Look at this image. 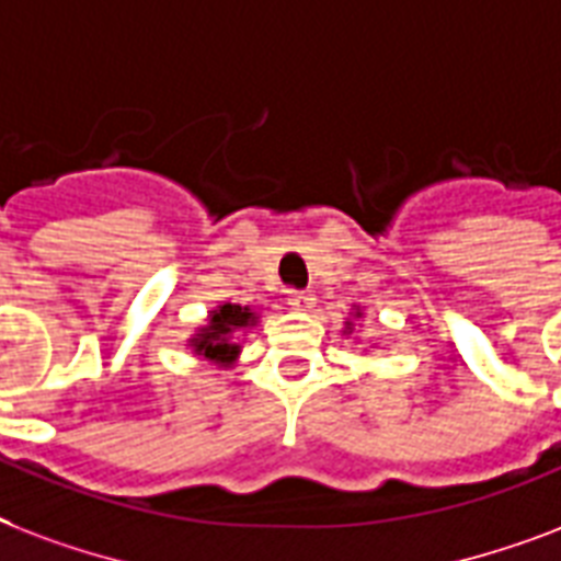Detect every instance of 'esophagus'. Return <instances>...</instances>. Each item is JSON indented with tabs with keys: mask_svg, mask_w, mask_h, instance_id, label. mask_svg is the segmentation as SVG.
Masks as SVG:
<instances>
[{
	"mask_svg": "<svg viewBox=\"0 0 561 561\" xmlns=\"http://www.w3.org/2000/svg\"><path fill=\"white\" fill-rule=\"evenodd\" d=\"M312 301H316V298H312V293H301V289L289 293V307H293V310H310Z\"/></svg>",
	"mask_w": 561,
	"mask_h": 561,
	"instance_id": "obj_1",
	"label": "esophagus"
}]
</instances>
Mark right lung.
Masks as SVG:
<instances>
[{"label":"right lung","instance_id":"1","mask_svg":"<svg viewBox=\"0 0 561 561\" xmlns=\"http://www.w3.org/2000/svg\"><path fill=\"white\" fill-rule=\"evenodd\" d=\"M257 316L249 310V307H240V304H221L219 310L210 312V324L195 333L190 345L195 348V354L213 359V363H231L237 357L240 345L233 342V333L242 328L254 324Z\"/></svg>","mask_w":561,"mask_h":561}]
</instances>
